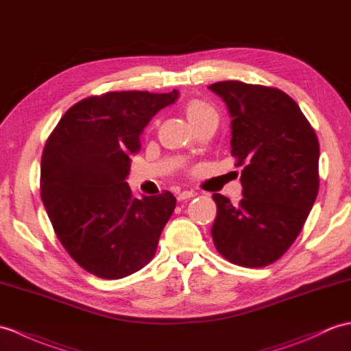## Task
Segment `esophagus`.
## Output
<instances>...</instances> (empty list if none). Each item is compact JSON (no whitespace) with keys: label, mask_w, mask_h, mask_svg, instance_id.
Segmentation results:
<instances>
[{"label":"esophagus","mask_w":351,"mask_h":351,"mask_svg":"<svg viewBox=\"0 0 351 351\" xmlns=\"http://www.w3.org/2000/svg\"><path fill=\"white\" fill-rule=\"evenodd\" d=\"M194 193L193 191H182V193H179L178 194V200L179 202H182V200H186V199H191V197H194Z\"/></svg>","instance_id":"1"}]
</instances>
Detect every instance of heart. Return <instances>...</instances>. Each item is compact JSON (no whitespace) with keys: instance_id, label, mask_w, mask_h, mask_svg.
<instances>
[{"instance_id":"obj_1","label":"heart","mask_w":351,"mask_h":351,"mask_svg":"<svg viewBox=\"0 0 351 351\" xmlns=\"http://www.w3.org/2000/svg\"><path fill=\"white\" fill-rule=\"evenodd\" d=\"M184 110H185L186 119L191 122V125H194L195 122H199L202 118H205L208 115H213V113H215V110L210 108L208 103L202 101L199 99H191L190 101H186Z\"/></svg>"}]
</instances>
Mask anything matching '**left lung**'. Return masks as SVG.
I'll return each instance as SVG.
<instances>
[{"mask_svg":"<svg viewBox=\"0 0 351 351\" xmlns=\"http://www.w3.org/2000/svg\"><path fill=\"white\" fill-rule=\"evenodd\" d=\"M232 117V156L242 166L239 205L214 194L215 248L230 263L262 267L286 252L319 193L320 146L298 103L281 89L226 80L208 86Z\"/></svg>","mask_w":351,"mask_h":351,"instance_id":"left-lung-1","label":"left lung"}]
</instances>
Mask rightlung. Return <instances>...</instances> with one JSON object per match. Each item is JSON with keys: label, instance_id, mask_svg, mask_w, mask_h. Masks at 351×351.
Wrapping results in <instances>:
<instances>
[{"label": "right lung", "instance_id": "right-lung-1", "mask_svg": "<svg viewBox=\"0 0 351 351\" xmlns=\"http://www.w3.org/2000/svg\"><path fill=\"white\" fill-rule=\"evenodd\" d=\"M178 97L176 89L88 97L64 113L45 145L47 217L70 257L99 278L119 280L148 265L173 214L172 193L134 199L125 179L143 128Z\"/></svg>", "mask_w": 351, "mask_h": 351}]
</instances>
